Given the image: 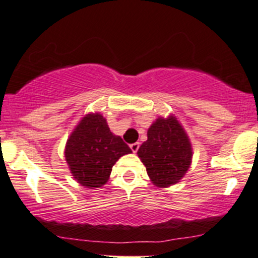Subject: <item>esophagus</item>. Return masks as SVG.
<instances>
[{
    "instance_id": "obj_1",
    "label": "esophagus",
    "mask_w": 258,
    "mask_h": 258,
    "mask_svg": "<svg viewBox=\"0 0 258 258\" xmlns=\"http://www.w3.org/2000/svg\"><path fill=\"white\" fill-rule=\"evenodd\" d=\"M139 145H141V144H139V143L137 142V143H133V144L130 145V147H131V149H132L133 153H137L138 149H139Z\"/></svg>"
}]
</instances>
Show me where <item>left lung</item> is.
Here are the masks:
<instances>
[{"label": "left lung", "mask_w": 258, "mask_h": 258, "mask_svg": "<svg viewBox=\"0 0 258 258\" xmlns=\"http://www.w3.org/2000/svg\"><path fill=\"white\" fill-rule=\"evenodd\" d=\"M137 154L153 184L168 187L179 182L190 168L192 147L185 130L170 115L156 119Z\"/></svg>", "instance_id": "left-lung-1"}]
</instances>
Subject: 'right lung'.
<instances>
[{
	"label": "right lung",
	"instance_id": "obj_1",
	"mask_svg": "<svg viewBox=\"0 0 258 258\" xmlns=\"http://www.w3.org/2000/svg\"><path fill=\"white\" fill-rule=\"evenodd\" d=\"M128 145L110 132L99 113L88 114L67 139L64 157L73 178L85 187H101L121 156L131 154Z\"/></svg>",
	"mask_w": 258,
	"mask_h": 258
}]
</instances>
